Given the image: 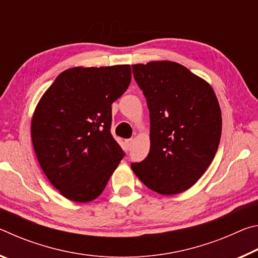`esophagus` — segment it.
I'll list each match as a JSON object with an SVG mask.
<instances>
[{
	"label": "esophagus",
	"instance_id": "esophagus-1",
	"mask_svg": "<svg viewBox=\"0 0 258 258\" xmlns=\"http://www.w3.org/2000/svg\"><path fill=\"white\" fill-rule=\"evenodd\" d=\"M133 142H134V140H133V139H128V140H126V147H127V149H128V150L131 149V147H132Z\"/></svg>",
	"mask_w": 258,
	"mask_h": 258
}]
</instances>
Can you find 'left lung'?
Here are the masks:
<instances>
[{"label":"left lung","mask_w":258,"mask_h":258,"mask_svg":"<svg viewBox=\"0 0 258 258\" xmlns=\"http://www.w3.org/2000/svg\"><path fill=\"white\" fill-rule=\"evenodd\" d=\"M150 111V151L132 164L143 184L177 195L195 185L215 157L222 113L213 87L174 61L132 64Z\"/></svg>","instance_id":"1"}]
</instances>
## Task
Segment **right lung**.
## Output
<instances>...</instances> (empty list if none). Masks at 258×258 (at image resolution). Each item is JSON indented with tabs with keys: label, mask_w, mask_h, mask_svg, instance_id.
<instances>
[{
	"label": "right lung",
	"mask_w": 258,
	"mask_h": 258,
	"mask_svg": "<svg viewBox=\"0 0 258 258\" xmlns=\"http://www.w3.org/2000/svg\"><path fill=\"white\" fill-rule=\"evenodd\" d=\"M130 64L74 67L35 108L30 134L42 171L72 202L98 198L124 157L110 133L111 104L131 83Z\"/></svg>",
	"instance_id": "1"
}]
</instances>
